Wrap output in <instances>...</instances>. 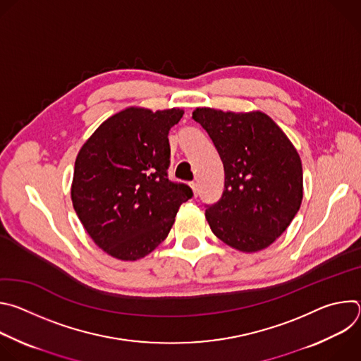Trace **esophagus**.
<instances>
[{"mask_svg":"<svg viewBox=\"0 0 361 361\" xmlns=\"http://www.w3.org/2000/svg\"><path fill=\"white\" fill-rule=\"evenodd\" d=\"M191 188H192L194 197H197L198 195V184L197 183H191Z\"/></svg>","mask_w":361,"mask_h":361,"instance_id":"34e87169","label":"esophagus"}]
</instances>
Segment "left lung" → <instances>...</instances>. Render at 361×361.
Listing matches in <instances>:
<instances>
[{
    "instance_id": "obj_1",
    "label": "left lung",
    "mask_w": 361,
    "mask_h": 361,
    "mask_svg": "<svg viewBox=\"0 0 361 361\" xmlns=\"http://www.w3.org/2000/svg\"><path fill=\"white\" fill-rule=\"evenodd\" d=\"M212 138L224 166L221 198L205 205L212 231L244 252L259 251L279 238L302 200L298 154L264 113H192Z\"/></svg>"
}]
</instances>
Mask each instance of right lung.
<instances>
[{"label": "right lung", "mask_w": 361, "mask_h": 361, "mask_svg": "<svg viewBox=\"0 0 361 361\" xmlns=\"http://www.w3.org/2000/svg\"><path fill=\"white\" fill-rule=\"evenodd\" d=\"M183 110H123L102 123L80 149L71 198L94 243L134 262L169 235L178 207L192 197L169 178V133Z\"/></svg>", "instance_id": "add662e5"}]
</instances>
